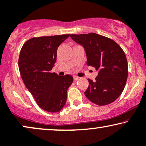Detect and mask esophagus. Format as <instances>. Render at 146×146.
<instances>
[{
	"mask_svg": "<svg viewBox=\"0 0 146 146\" xmlns=\"http://www.w3.org/2000/svg\"><path fill=\"white\" fill-rule=\"evenodd\" d=\"M73 79H74L75 81H77V80H78V79H79V77H77V76H73Z\"/></svg>",
	"mask_w": 146,
	"mask_h": 146,
	"instance_id": "esophagus-1",
	"label": "esophagus"
}]
</instances>
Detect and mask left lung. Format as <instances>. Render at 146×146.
Masks as SVG:
<instances>
[{"label":"left lung","instance_id":"1","mask_svg":"<svg viewBox=\"0 0 146 146\" xmlns=\"http://www.w3.org/2000/svg\"><path fill=\"white\" fill-rule=\"evenodd\" d=\"M70 36L84 47L87 64L98 71L95 81L88 79L89 86L84 92L87 98L99 106L113 102L123 92L128 76L124 51L114 40L95 33Z\"/></svg>","mask_w":146,"mask_h":146}]
</instances>
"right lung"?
Segmentation results:
<instances>
[{
    "label": "right lung",
    "instance_id": "right-lung-1",
    "mask_svg": "<svg viewBox=\"0 0 146 146\" xmlns=\"http://www.w3.org/2000/svg\"><path fill=\"white\" fill-rule=\"evenodd\" d=\"M70 34L42 36L27 40L21 48L19 69L25 86L42 109L59 112L67 101L71 75L51 73L56 60L57 49Z\"/></svg>",
    "mask_w": 146,
    "mask_h": 146
}]
</instances>
